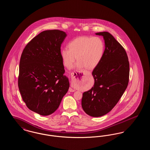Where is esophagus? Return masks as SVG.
I'll return each instance as SVG.
<instances>
[{"mask_svg":"<svg viewBox=\"0 0 150 150\" xmlns=\"http://www.w3.org/2000/svg\"><path fill=\"white\" fill-rule=\"evenodd\" d=\"M74 73H75V74L76 76H78V75H80V74H83V72L82 71H76ZM74 73L73 72V73H72L71 74L72 79L75 78V76H74ZM75 89H72V88H70V89H69V92H75Z\"/></svg>","mask_w":150,"mask_h":150,"instance_id":"1","label":"esophagus"}]
</instances>
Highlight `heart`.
<instances>
[{"label":"heart","instance_id":"b5f03b06","mask_svg":"<svg viewBox=\"0 0 150 150\" xmlns=\"http://www.w3.org/2000/svg\"><path fill=\"white\" fill-rule=\"evenodd\" d=\"M105 45L99 37L83 36L76 38L69 44V48L61 50V57L64 66L71 69L76 59L79 69H93L102 59Z\"/></svg>","mask_w":150,"mask_h":150}]
</instances>
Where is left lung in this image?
Wrapping results in <instances>:
<instances>
[{
    "label": "left lung",
    "instance_id": "8db88e82",
    "mask_svg": "<svg viewBox=\"0 0 150 150\" xmlns=\"http://www.w3.org/2000/svg\"><path fill=\"white\" fill-rule=\"evenodd\" d=\"M103 37L105 50L92 75L94 84L84 92L81 106L86 114L100 117L109 112L127 89L129 77V62L126 51L108 32L96 34Z\"/></svg>",
    "mask_w": 150,
    "mask_h": 150
}]
</instances>
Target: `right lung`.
I'll list each match as a JSON object with an SVG mask.
<instances>
[{
	"mask_svg": "<svg viewBox=\"0 0 150 150\" xmlns=\"http://www.w3.org/2000/svg\"><path fill=\"white\" fill-rule=\"evenodd\" d=\"M66 35L58 30L44 31L22 53L18 88L26 106L40 115L53 113L69 88L61 53Z\"/></svg>",
	"mask_w": 150,
	"mask_h": 150,
	"instance_id": "obj_1",
	"label": "right lung"
}]
</instances>
